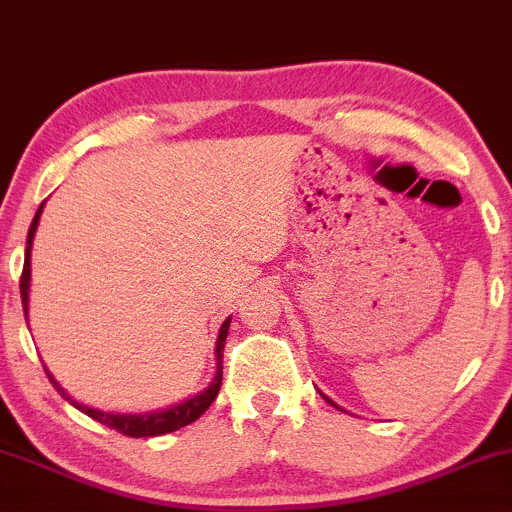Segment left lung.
<instances>
[{
	"mask_svg": "<svg viewBox=\"0 0 512 512\" xmlns=\"http://www.w3.org/2000/svg\"><path fill=\"white\" fill-rule=\"evenodd\" d=\"M322 397H325V395H322ZM325 399H327V402H332V399H330V397H325ZM332 404H334V402H332ZM334 407H337V404H334ZM337 409H339V407H337Z\"/></svg>",
	"mask_w": 512,
	"mask_h": 512,
	"instance_id": "8db88e82",
	"label": "left lung"
}]
</instances>
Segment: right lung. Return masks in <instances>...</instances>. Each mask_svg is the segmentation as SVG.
<instances>
[{
	"instance_id": "obj_1",
	"label": "right lung",
	"mask_w": 512,
	"mask_h": 512,
	"mask_svg": "<svg viewBox=\"0 0 512 512\" xmlns=\"http://www.w3.org/2000/svg\"><path fill=\"white\" fill-rule=\"evenodd\" d=\"M43 207H45V202L40 204L38 211H35L31 228H28L26 260H23V272H21V303H23V315H26V317H28V291H31V248H33L35 231H38L40 214H43ZM228 327H231V317H226V320H223V325L219 330V339H216V351H214V354H216V375H214V380L209 383V387H204L202 392H197L195 397L185 399V402L170 404L168 409L149 411V414H108V411H98V409L84 407V404H79L76 399L69 397L67 392H64V387L57 385V380L52 378L48 368H45V373H48L52 387H55V390L60 392V395L67 399L69 404H74L76 409L84 411L86 416H91V419L98 421V424L115 428L117 433H122V436H129V438L163 436V433H173V431H178V428L192 424V421H197L199 416H202L204 411L211 407V402H214L216 395H219L221 378H223V346H226Z\"/></svg>"
}]
</instances>
